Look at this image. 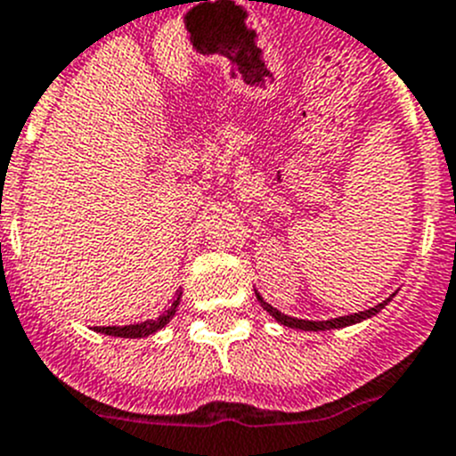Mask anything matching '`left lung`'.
Wrapping results in <instances>:
<instances>
[{
	"mask_svg": "<svg viewBox=\"0 0 456 456\" xmlns=\"http://www.w3.org/2000/svg\"><path fill=\"white\" fill-rule=\"evenodd\" d=\"M256 298H259L261 307H264L268 314L275 316V322H280L282 326H289V328H298V330H332V328L351 326V323H358V322H362V319H370V316H374L376 312L383 310V307L387 305V300H390V298L383 300V303L374 305V307H370V310H365V312H358V314L339 316V319H330V322H305V319H294V316H287V314H282V312H277L275 307H273V305H268L259 294H256Z\"/></svg>",
	"mask_w": 456,
	"mask_h": 456,
	"instance_id": "1",
	"label": "left lung"
}]
</instances>
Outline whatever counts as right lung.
<instances>
[{"label":"right lung","instance_id":"right-lung-1","mask_svg":"<svg viewBox=\"0 0 456 456\" xmlns=\"http://www.w3.org/2000/svg\"><path fill=\"white\" fill-rule=\"evenodd\" d=\"M181 303V291H176V296H174L172 305H169L167 310L162 312L158 319H151V322H144V323H133V326H98L94 328L96 332H105V335H114V338H149V335H153V332L160 330L165 323H169V319L174 316V312H176V307H179Z\"/></svg>","mask_w":456,"mask_h":456}]
</instances>
